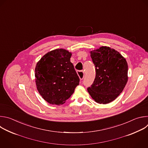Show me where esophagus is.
<instances>
[{"label": "esophagus", "mask_w": 148, "mask_h": 148, "mask_svg": "<svg viewBox=\"0 0 148 148\" xmlns=\"http://www.w3.org/2000/svg\"><path fill=\"white\" fill-rule=\"evenodd\" d=\"M77 75L80 78V80H82L84 76V71H77Z\"/></svg>", "instance_id": "34e87169"}]
</instances>
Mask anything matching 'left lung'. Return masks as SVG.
Returning a JSON list of instances; mask_svg holds the SVG:
<instances>
[{"mask_svg": "<svg viewBox=\"0 0 148 148\" xmlns=\"http://www.w3.org/2000/svg\"><path fill=\"white\" fill-rule=\"evenodd\" d=\"M96 68L93 83L87 92L97 103L106 104L123 91L128 82V64L120 52L102 46L90 51Z\"/></svg>", "mask_w": 148, "mask_h": 148, "instance_id": "8db88e82", "label": "left lung"}]
</instances>
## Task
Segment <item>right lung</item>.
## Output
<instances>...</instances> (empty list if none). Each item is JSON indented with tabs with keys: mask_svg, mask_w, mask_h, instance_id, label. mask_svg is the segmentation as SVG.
Masks as SVG:
<instances>
[{
	"mask_svg": "<svg viewBox=\"0 0 148 148\" xmlns=\"http://www.w3.org/2000/svg\"><path fill=\"white\" fill-rule=\"evenodd\" d=\"M72 52L60 48L45 53L37 63L35 80L41 97L51 104H64L79 85V78L71 62Z\"/></svg>",
	"mask_w": 148,
	"mask_h": 148,
	"instance_id": "obj_1",
	"label": "right lung"
}]
</instances>
